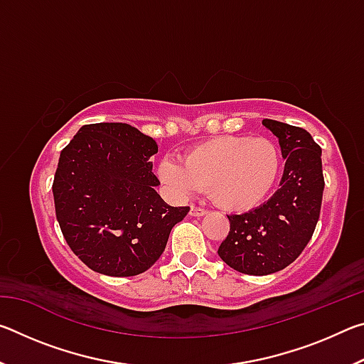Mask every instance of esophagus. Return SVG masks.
I'll return each instance as SVG.
<instances>
[{"mask_svg":"<svg viewBox=\"0 0 364 364\" xmlns=\"http://www.w3.org/2000/svg\"><path fill=\"white\" fill-rule=\"evenodd\" d=\"M189 215H191V217H204V215H207V210L193 205V207H191V210H189Z\"/></svg>","mask_w":364,"mask_h":364,"instance_id":"obj_1","label":"esophagus"}]
</instances>
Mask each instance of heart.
I'll return each mask as SVG.
<instances>
[{"label": "heart", "instance_id": "b5f03b06", "mask_svg": "<svg viewBox=\"0 0 364 364\" xmlns=\"http://www.w3.org/2000/svg\"><path fill=\"white\" fill-rule=\"evenodd\" d=\"M282 168L281 151L268 138L218 136L189 147L183 162L160 160V181L180 196L208 188L212 200L226 212L245 213L273 194Z\"/></svg>", "mask_w": 364, "mask_h": 364}]
</instances>
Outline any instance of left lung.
I'll list each match as a JSON object with an SVG mask.
<instances>
[{
    "instance_id": "left-lung-1",
    "label": "left lung",
    "mask_w": 364,
    "mask_h": 364,
    "mask_svg": "<svg viewBox=\"0 0 364 364\" xmlns=\"http://www.w3.org/2000/svg\"><path fill=\"white\" fill-rule=\"evenodd\" d=\"M279 141L284 173L268 202L255 210L231 215L230 234L218 255L244 274L264 276L284 269L310 242L321 210L324 178L321 147L304 128L264 119Z\"/></svg>"
}]
</instances>
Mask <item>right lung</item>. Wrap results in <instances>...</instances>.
Returning a JSON list of instances; mask_svg holds the SVG:
<instances>
[{
    "label": "right lung",
    "instance_id": "obj_1",
    "mask_svg": "<svg viewBox=\"0 0 364 364\" xmlns=\"http://www.w3.org/2000/svg\"><path fill=\"white\" fill-rule=\"evenodd\" d=\"M157 151L156 141L128 123H93L60 152L53 183L56 218L73 254L96 273H144L188 215L189 207H171L157 194Z\"/></svg>",
    "mask_w": 364,
    "mask_h": 364
}]
</instances>
